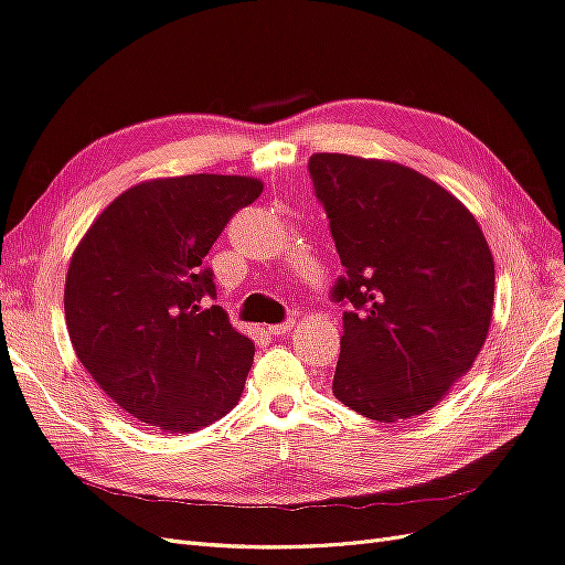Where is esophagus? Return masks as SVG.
<instances>
[{
	"mask_svg": "<svg viewBox=\"0 0 565 565\" xmlns=\"http://www.w3.org/2000/svg\"><path fill=\"white\" fill-rule=\"evenodd\" d=\"M292 328H295V322L287 320V322H280V324H270L268 332L276 334V337H285V334L292 332Z\"/></svg>",
	"mask_w": 565,
	"mask_h": 565,
	"instance_id": "esophagus-1",
	"label": "esophagus"
}]
</instances>
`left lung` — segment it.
I'll list each match as a JSON object with an SVG mask.
<instances>
[{
    "label": "left lung",
    "mask_w": 565,
    "mask_h": 565,
    "mask_svg": "<svg viewBox=\"0 0 565 565\" xmlns=\"http://www.w3.org/2000/svg\"><path fill=\"white\" fill-rule=\"evenodd\" d=\"M309 172L347 268L332 287L349 303L334 398L386 424L424 415L486 344V235L452 193L398 162L316 152Z\"/></svg>",
    "instance_id": "obj_1"
}]
</instances>
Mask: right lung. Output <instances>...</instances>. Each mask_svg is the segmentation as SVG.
Wrapping results in <instances>:
<instances>
[{
  "instance_id": "add662e5",
  "label": "right lung",
  "mask_w": 565,
  "mask_h": 565,
  "mask_svg": "<svg viewBox=\"0 0 565 565\" xmlns=\"http://www.w3.org/2000/svg\"><path fill=\"white\" fill-rule=\"evenodd\" d=\"M252 177L188 174L131 185L84 233L65 278L79 363L146 426L191 434L241 401L254 361L202 266L231 216L262 195Z\"/></svg>"
}]
</instances>
